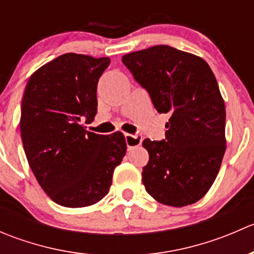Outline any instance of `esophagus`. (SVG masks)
<instances>
[{"label":"esophagus","mask_w":254,"mask_h":254,"mask_svg":"<svg viewBox=\"0 0 254 254\" xmlns=\"http://www.w3.org/2000/svg\"><path fill=\"white\" fill-rule=\"evenodd\" d=\"M125 141H127V147H136L140 146L142 142V136L141 135H131V134H125Z\"/></svg>","instance_id":"34e87169"}]
</instances>
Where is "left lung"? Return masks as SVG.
Here are the masks:
<instances>
[{"label":"left lung","mask_w":254,"mask_h":254,"mask_svg":"<svg viewBox=\"0 0 254 254\" xmlns=\"http://www.w3.org/2000/svg\"><path fill=\"white\" fill-rule=\"evenodd\" d=\"M122 61L156 111L171 115L165 140L142 141L148 151L146 191L165 205L196 203L214 183L226 150V111L211 68L199 56L168 45L127 54Z\"/></svg>","instance_id":"left-lung-1"}]
</instances>
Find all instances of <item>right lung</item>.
<instances>
[{"mask_svg":"<svg viewBox=\"0 0 254 254\" xmlns=\"http://www.w3.org/2000/svg\"><path fill=\"white\" fill-rule=\"evenodd\" d=\"M109 64V58L64 54L25 86L19 122L25 156L43 190L61 206L102 200L127 152L120 131L106 136L83 125L96 117L97 83Z\"/></svg>","mask_w":254,"mask_h":254,"instance_id":"obj_1","label":"right lung"}]
</instances>
